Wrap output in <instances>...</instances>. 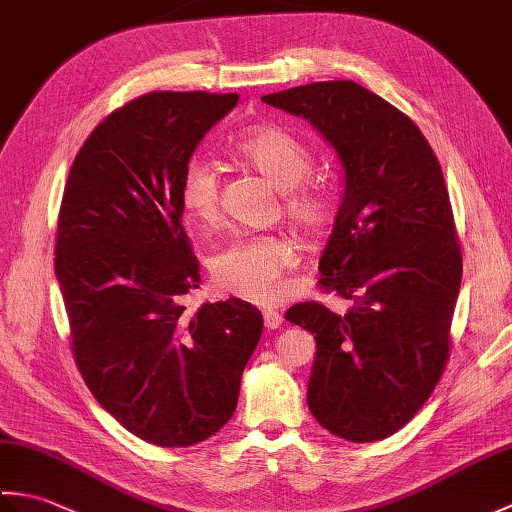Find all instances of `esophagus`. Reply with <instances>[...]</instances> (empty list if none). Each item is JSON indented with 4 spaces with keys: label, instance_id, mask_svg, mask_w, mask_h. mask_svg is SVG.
I'll use <instances>...</instances> for the list:
<instances>
[{
    "label": "esophagus",
    "instance_id": "1",
    "mask_svg": "<svg viewBox=\"0 0 512 512\" xmlns=\"http://www.w3.org/2000/svg\"><path fill=\"white\" fill-rule=\"evenodd\" d=\"M264 323L268 330H277L281 328V323H284V317H281V312L275 308H266L264 310Z\"/></svg>",
    "mask_w": 512,
    "mask_h": 512
}]
</instances>
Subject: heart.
Returning <instances> with one entry per match:
<instances>
[{
    "mask_svg": "<svg viewBox=\"0 0 512 512\" xmlns=\"http://www.w3.org/2000/svg\"><path fill=\"white\" fill-rule=\"evenodd\" d=\"M233 154L284 191V213L303 231H319L328 222L330 206L317 189L301 187L312 169L306 145L275 125H253L237 134ZM178 200L184 215L200 226L215 224L220 215V178L211 160L189 158L184 165ZM299 244L290 235L235 237L211 259L217 288L248 301H275L284 288L286 270L297 264Z\"/></svg>",
    "mask_w": 512,
    "mask_h": 512,
    "instance_id": "1",
    "label": "heart"
}]
</instances>
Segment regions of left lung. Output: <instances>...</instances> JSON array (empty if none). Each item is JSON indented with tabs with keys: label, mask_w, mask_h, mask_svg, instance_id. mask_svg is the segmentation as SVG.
<instances>
[{
	"label": "left lung",
	"mask_w": 512,
	"mask_h": 512,
	"mask_svg": "<svg viewBox=\"0 0 512 512\" xmlns=\"http://www.w3.org/2000/svg\"><path fill=\"white\" fill-rule=\"evenodd\" d=\"M262 101L306 118L343 167L319 284L352 306L286 312L317 341L308 407L336 438L383 440L420 411L449 356L462 255L440 162L411 118L354 81Z\"/></svg>",
	"instance_id": "obj_1"
}]
</instances>
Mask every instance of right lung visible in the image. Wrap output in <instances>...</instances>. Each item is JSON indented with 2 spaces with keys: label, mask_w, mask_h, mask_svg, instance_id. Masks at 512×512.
I'll use <instances>...</instances> for the list:
<instances>
[{
  "label": "right lung",
  "mask_w": 512,
  "mask_h": 512,
  "mask_svg": "<svg viewBox=\"0 0 512 512\" xmlns=\"http://www.w3.org/2000/svg\"><path fill=\"white\" fill-rule=\"evenodd\" d=\"M237 94L151 92L110 114L76 154L57 228V275L79 372L140 440L191 447L220 431L264 330L231 297L189 312L200 264L180 178Z\"/></svg>",
  "instance_id": "1"
}]
</instances>
